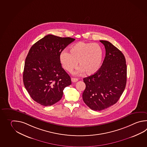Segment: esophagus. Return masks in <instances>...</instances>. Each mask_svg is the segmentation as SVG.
Returning <instances> with one entry per match:
<instances>
[{"label": "esophagus", "instance_id": "34e87169", "mask_svg": "<svg viewBox=\"0 0 147 147\" xmlns=\"http://www.w3.org/2000/svg\"><path fill=\"white\" fill-rule=\"evenodd\" d=\"M71 80H72V82H73V83H75V82H78V78H71Z\"/></svg>", "mask_w": 147, "mask_h": 147}]
</instances>
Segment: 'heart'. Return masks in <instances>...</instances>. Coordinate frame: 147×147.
<instances>
[{
	"mask_svg": "<svg viewBox=\"0 0 147 147\" xmlns=\"http://www.w3.org/2000/svg\"><path fill=\"white\" fill-rule=\"evenodd\" d=\"M69 53L63 51L60 54V60L63 68L71 72L78 63V73H85L87 75H93L98 72L103 57L102 47L97 43L78 42L71 45Z\"/></svg>",
	"mask_w": 147,
	"mask_h": 147,
	"instance_id": "heart-1",
	"label": "heart"
}]
</instances>
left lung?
Masks as SVG:
<instances>
[{
  "label": "left lung",
  "instance_id": "1",
  "mask_svg": "<svg viewBox=\"0 0 147 147\" xmlns=\"http://www.w3.org/2000/svg\"><path fill=\"white\" fill-rule=\"evenodd\" d=\"M100 42L105 46L106 56L98 71L83 79L86 88L82 95L85 104L96 111L115 104L127 82L126 59L123 53L111 42Z\"/></svg>",
  "mask_w": 147,
  "mask_h": 147
}]
</instances>
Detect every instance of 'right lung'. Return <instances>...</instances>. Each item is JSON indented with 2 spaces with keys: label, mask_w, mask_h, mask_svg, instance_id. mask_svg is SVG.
I'll use <instances>...</instances> for the list:
<instances>
[{
  "label": "right lung",
  "mask_w": 147,
  "mask_h": 147,
  "mask_svg": "<svg viewBox=\"0 0 147 147\" xmlns=\"http://www.w3.org/2000/svg\"><path fill=\"white\" fill-rule=\"evenodd\" d=\"M75 40L48 34L30 48L24 63L23 81L30 97L40 105L48 106L59 102L64 88L71 84L60 56Z\"/></svg>",
  "instance_id": "add662e5"
}]
</instances>
